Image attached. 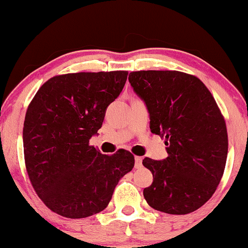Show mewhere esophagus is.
Listing matches in <instances>:
<instances>
[{
  "label": "esophagus",
  "mask_w": 248,
  "mask_h": 248,
  "mask_svg": "<svg viewBox=\"0 0 248 248\" xmlns=\"http://www.w3.org/2000/svg\"><path fill=\"white\" fill-rule=\"evenodd\" d=\"M142 162H143L142 157H138V156L135 157V167L136 168H140V167H142Z\"/></svg>",
  "instance_id": "obj_1"
}]
</instances>
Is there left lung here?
Instances as JSON below:
<instances>
[{
    "label": "left lung",
    "mask_w": 248,
    "mask_h": 248,
    "mask_svg": "<svg viewBox=\"0 0 248 248\" xmlns=\"http://www.w3.org/2000/svg\"><path fill=\"white\" fill-rule=\"evenodd\" d=\"M129 81L168 153L159 161L143 159L154 176L144 199L168 214L199 209L217 190L228 151L225 119L212 93L196 77L177 71L131 72Z\"/></svg>",
    "instance_id": "left-lung-1"
}]
</instances>
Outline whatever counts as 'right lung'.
<instances>
[{"instance_id":"right-lung-1","label":"right lung","mask_w":248,"mask_h":248,"mask_svg":"<svg viewBox=\"0 0 248 248\" xmlns=\"http://www.w3.org/2000/svg\"><path fill=\"white\" fill-rule=\"evenodd\" d=\"M126 78V71L53 77L29 104L23 124L26 168L38 196L57 214L81 219L102 212L134 168L129 151L108 156L89 145Z\"/></svg>"}]
</instances>
